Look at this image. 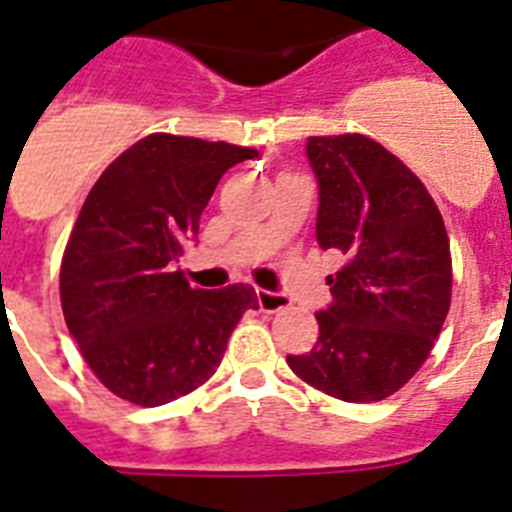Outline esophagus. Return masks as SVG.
I'll return each instance as SVG.
<instances>
[{"instance_id":"34e87169","label":"esophagus","mask_w":512,"mask_h":512,"mask_svg":"<svg viewBox=\"0 0 512 512\" xmlns=\"http://www.w3.org/2000/svg\"><path fill=\"white\" fill-rule=\"evenodd\" d=\"M257 305L263 313H278L286 307V297L278 292H268V289H257Z\"/></svg>"}]
</instances>
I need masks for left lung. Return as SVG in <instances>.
Instances as JSON below:
<instances>
[{"label": "left lung", "mask_w": 512, "mask_h": 512, "mask_svg": "<svg viewBox=\"0 0 512 512\" xmlns=\"http://www.w3.org/2000/svg\"><path fill=\"white\" fill-rule=\"evenodd\" d=\"M321 205L315 236L339 249L318 342L286 363L344 402H378L426 363L450 310L452 257L442 213L400 157L363 134L310 136Z\"/></svg>", "instance_id": "8db88e82"}]
</instances>
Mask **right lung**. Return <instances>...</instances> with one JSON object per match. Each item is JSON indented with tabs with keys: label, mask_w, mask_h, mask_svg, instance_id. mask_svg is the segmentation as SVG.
Returning <instances> with one entry per match:
<instances>
[{
	"label": "right lung",
	"mask_w": 512,
	"mask_h": 512,
	"mask_svg": "<svg viewBox=\"0 0 512 512\" xmlns=\"http://www.w3.org/2000/svg\"><path fill=\"white\" fill-rule=\"evenodd\" d=\"M255 149L152 134L99 176L60 268L62 315L94 376L120 400L157 407L194 392L228 336L257 310L249 284L191 289L173 270L215 186Z\"/></svg>",
	"instance_id": "right-lung-1"
}]
</instances>
